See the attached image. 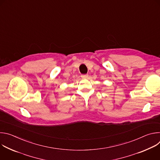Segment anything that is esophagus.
Masks as SVG:
<instances>
[{"label": "esophagus", "instance_id": "1", "mask_svg": "<svg viewBox=\"0 0 160 160\" xmlns=\"http://www.w3.org/2000/svg\"><path fill=\"white\" fill-rule=\"evenodd\" d=\"M81 77L83 78H87L88 77V75L87 74H83L81 75Z\"/></svg>", "mask_w": 160, "mask_h": 160}]
</instances>
